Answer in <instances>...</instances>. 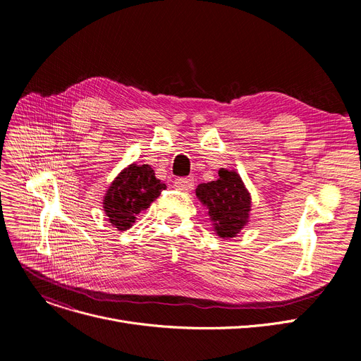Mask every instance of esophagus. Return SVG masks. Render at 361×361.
<instances>
[{"mask_svg": "<svg viewBox=\"0 0 361 361\" xmlns=\"http://www.w3.org/2000/svg\"><path fill=\"white\" fill-rule=\"evenodd\" d=\"M174 185L180 188V190H192L195 187V180L193 177H180V178H176Z\"/></svg>", "mask_w": 361, "mask_h": 361, "instance_id": "esophagus-1", "label": "esophagus"}]
</instances>
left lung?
Listing matches in <instances>:
<instances>
[{
    "mask_svg": "<svg viewBox=\"0 0 361 361\" xmlns=\"http://www.w3.org/2000/svg\"><path fill=\"white\" fill-rule=\"evenodd\" d=\"M216 181L199 184L196 196L207 207L215 231L222 238H231L249 221L250 195L235 171L219 169Z\"/></svg>",
    "mask_w": 361,
    "mask_h": 361,
    "instance_id": "obj_1",
    "label": "left lung"
}]
</instances>
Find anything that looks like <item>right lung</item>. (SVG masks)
Segmentation results:
<instances>
[{"label":"right lung","instance_id":"obj_1","mask_svg":"<svg viewBox=\"0 0 361 361\" xmlns=\"http://www.w3.org/2000/svg\"><path fill=\"white\" fill-rule=\"evenodd\" d=\"M165 188L166 185L155 177L149 165L131 164L108 188L104 211L117 230L126 231Z\"/></svg>","mask_w":361,"mask_h":361}]
</instances>
